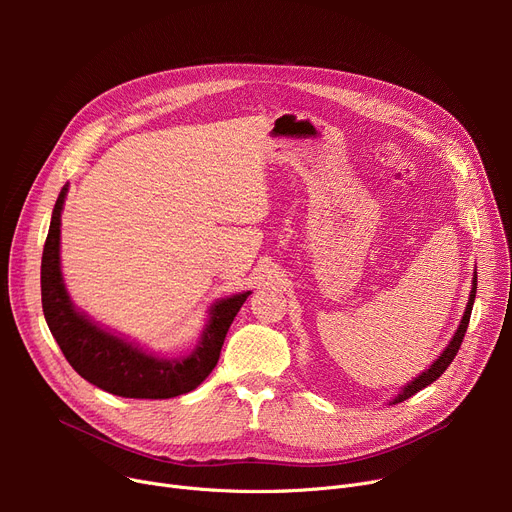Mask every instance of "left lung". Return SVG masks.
Listing matches in <instances>:
<instances>
[{
    "mask_svg": "<svg viewBox=\"0 0 512 512\" xmlns=\"http://www.w3.org/2000/svg\"><path fill=\"white\" fill-rule=\"evenodd\" d=\"M475 292H477V270L473 272V282H471V292H469V303H467L465 313H463V317H461V324H459V328H456V332H454V336L450 338V342L446 344L442 355H440L432 365H429V369H425L423 373H419L413 382H409L407 386H402V390L390 400V405H396V402H402V400L411 398L413 394H417V392L423 390L425 386L436 382V380L440 378V375L448 369V365L452 363V359L456 357V353H459L461 342H463V338H465V332H467V326H469V317H471V309H473V303H475Z\"/></svg>",
    "mask_w": 512,
    "mask_h": 512,
    "instance_id": "left-lung-1",
    "label": "left lung"
}]
</instances>
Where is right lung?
Returning <instances> with one entry per match:
<instances>
[{"instance_id": "1", "label": "right lung", "mask_w": 512, "mask_h": 512, "mask_svg": "<svg viewBox=\"0 0 512 512\" xmlns=\"http://www.w3.org/2000/svg\"><path fill=\"white\" fill-rule=\"evenodd\" d=\"M68 184L51 211L41 259V303L47 326L74 371L93 386L122 398H174L195 390L218 365L228 328L251 290L232 294L209 307L207 324L195 348L184 357L155 355L118 336L74 307L62 276L60 226Z\"/></svg>"}]
</instances>
